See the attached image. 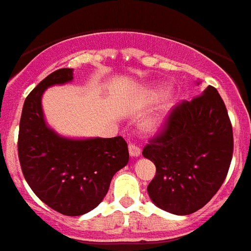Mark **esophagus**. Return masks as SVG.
I'll return each instance as SVG.
<instances>
[{"instance_id": "esophagus-1", "label": "esophagus", "mask_w": 251, "mask_h": 251, "mask_svg": "<svg viewBox=\"0 0 251 251\" xmlns=\"http://www.w3.org/2000/svg\"><path fill=\"white\" fill-rule=\"evenodd\" d=\"M129 153L132 158H136L140 156V148L136 147L135 144H129Z\"/></svg>"}]
</instances>
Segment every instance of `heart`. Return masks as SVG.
I'll list each match as a JSON object with an SVG mask.
<instances>
[{
    "label": "heart",
    "instance_id": "b5f03b06",
    "mask_svg": "<svg viewBox=\"0 0 251 251\" xmlns=\"http://www.w3.org/2000/svg\"><path fill=\"white\" fill-rule=\"evenodd\" d=\"M165 91V87L162 86H152V87H147L146 90L143 91V98L146 100H154L160 98ZM170 107V104L168 105ZM166 111L168 108L165 109L162 113H157V115H152L148 116L146 120L142 124V127H143L146 131H156L161 127V126L165 124V120H166Z\"/></svg>",
    "mask_w": 251,
    "mask_h": 251
}]
</instances>
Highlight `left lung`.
Here are the masks:
<instances>
[{
	"instance_id": "left-lung-1",
	"label": "left lung",
	"mask_w": 251,
	"mask_h": 251,
	"mask_svg": "<svg viewBox=\"0 0 251 251\" xmlns=\"http://www.w3.org/2000/svg\"><path fill=\"white\" fill-rule=\"evenodd\" d=\"M232 152L227 108L217 89L207 86L200 97L175 105L164 131L143 150L156 166L147 187L150 199L175 215L195 213L223 184Z\"/></svg>"
}]
</instances>
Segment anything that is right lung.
Returning a JSON list of instances; mask_svg holds the SVG:
<instances>
[{
	"label": "right lung",
	"mask_w": 251,
	"mask_h": 251,
	"mask_svg": "<svg viewBox=\"0 0 251 251\" xmlns=\"http://www.w3.org/2000/svg\"><path fill=\"white\" fill-rule=\"evenodd\" d=\"M73 79L62 68L42 79L24 101L18 153L26 183L36 196L63 215H82L99 205L116 173L129 162L127 144L116 138H67L48 125L42 95Z\"/></svg>",
	"instance_id": "add662e5"
}]
</instances>
